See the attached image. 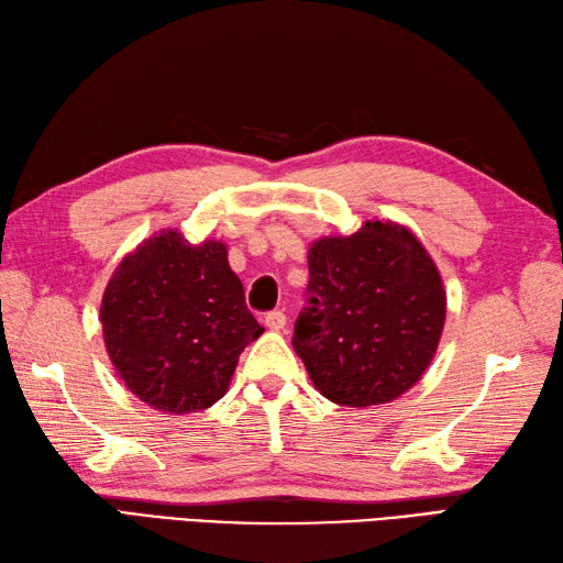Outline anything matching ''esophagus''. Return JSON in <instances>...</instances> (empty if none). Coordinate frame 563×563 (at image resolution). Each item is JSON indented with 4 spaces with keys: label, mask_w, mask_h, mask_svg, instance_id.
I'll return each mask as SVG.
<instances>
[{
    "label": "esophagus",
    "mask_w": 563,
    "mask_h": 563,
    "mask_svg": "<svg viewBox=\"0 0 563 563\" xmlns=\"http://www.w3.org/2000/svg\"><path fill=\"white\" fill-rule=\"evenodd\" d=\"M264 321H266V325H268L271 331H283L285 325H287V317H285L283 311H278V309L276 311H268L266 317H264Z\"/></svg>",
    "instance_id": "obj_1"
}]
</instances>
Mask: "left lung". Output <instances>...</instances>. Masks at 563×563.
<instances>
[{"label":"left lung","instance_id":"left-lung-1","mask_svg":"<svg viewBox=\"0 0 563 563\" xmlns=\"http://www.w3.org/2000/svg\"><path fill=\"white\" fill-rule=\"evenodd\" d=\"M443 319L446 292L424 246L396 222L369 220L309 250L292 347L325 398L367 408L420 382Z\"/></svg>","mask_w":563,"mask_h":563}]
</instances>
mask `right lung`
I'll return each instance as SVG.
<instances>
[{"instance_id": "add662e5", "label": "right lung", "mask_w": 563, "mask_h": 563, "mask_svg": "<svg viewBox=\"0 0 563 563\" xmlns=\"http://www.w3.org/2000/svg\"><path fill=\"white\" fill-rule=\"evenodd\" d=\"M100 321L129 390L175 415L225 396L242 350L264 333L225 244H189L177 230L155 234L122 261L102 295Z\"/></svg>"}]
</instances>
